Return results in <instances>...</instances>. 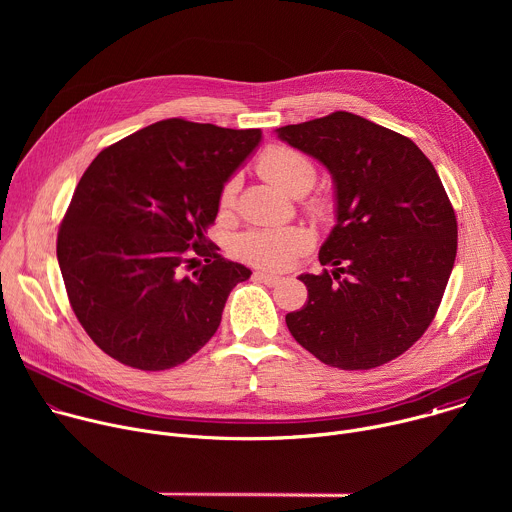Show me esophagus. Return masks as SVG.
<instances>
[{
    "label": "esophagus",
    "instance_id": "esophagus-1",
    "mask_svg": "<svg viewBox=\"0 0 512 512\" xmlns=\"http://www.w3.org/2000/svg\"><path fill=\"white\" fill-rule=\"evenodd\" d=\"M253 279H255V281H261V283H265V285H277V283H281V277H279V275L265 273V271H255V273H253Z\"/></svg>",
    "mask_w": 512,
    "mask_h": 512
}]
</instances>
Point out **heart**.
I'll list each match as a JSON object with an SVG mask.
<instances>
[{
  "mask_svg": "<svg viewBox=\"0 0 512 512\" xmlns=\"http://www.w3.org/2000/svg\"><path fill=\"white\" fill-rule=\"evenodd\" d=\"M259 172L289 196H294L298 192H308L316 180V170L312 162L304 154L283 148V145L269 148L259 158ZM235 192H237V182L235 180L227 182L221 194V204L229 206L235 200ZM314 210L318 214H326L328 206L316 204ZM308 247H310V235L304 229L285 227V229L247 231L237 239L235 251L247 263L267 267V269H285L287 265L294 263V259L302 255Z\"/></svg>",
  "mask_w": 512,
  "mask_h": 512,
  "instance_id": "b5f03b06",
  "label": "heart"
}]
</instances>
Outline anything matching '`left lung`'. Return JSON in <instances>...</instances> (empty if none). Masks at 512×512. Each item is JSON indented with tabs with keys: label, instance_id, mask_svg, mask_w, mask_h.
Segmentation results:
<instances>
[{
	"label": "left lung",
	"instance_id": "obj_1",
	"mask_svg": "<svg viewBox=\"0 0 512 512\" xmlns=\"http://www.w3.org/2000/svg\"><path fill=\"white\" fill-rule=\"evenodd\" d=\"M275 133L330 172L336 218L320 247L332 269L298 277L308 302L285 324L330 367H381L427 330L454 269L458 225L442 180L409 137L348 111Z\"/></svg>",
	"mask_w": 512,
	"mask_h": 512
}]
</instances>
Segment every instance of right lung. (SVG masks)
<instances>
[{
	"instance_id": "add662e5",
	"label": "right lung",
	"mask_w": 512,
	"mask_h": 512,
	"mask_svg": "<svg viewBox=\"0 0 512 512\" xmlns=\"http://www.w3.org/2000/svg\"><path fill=\"white\" fill-rule=\"evenodd\" d=\"M261 139V129L166 119L113 143L87 168L56 257L72 310L111 358L166 371L214 336L231 289L251 269L216 255L204 233ZM194 254L207 265L184 276Z\"/></svg>"
}]
</instances>
